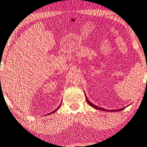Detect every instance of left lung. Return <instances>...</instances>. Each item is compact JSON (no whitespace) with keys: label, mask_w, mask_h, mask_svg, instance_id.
<instances>
[{"label":"left lung","mask_w":147,"mask_h":147,"mask_svg":"<svg viewBox=\"0 0 147 147\" xmlns=\"http://www.w3.org/2000/svg\"><path fill=\"white\" fill-rule=\"evenodd\" d=\"M85 96H86V100H87V102H88V104H89V105H90V106L91 107H94V109H98V110H101V111H109V112H115V111H123V109H125V108H126V107H125V108H122V109H119V110H108V111H107V110H105V109H102V108H101V107H96V105H94L93 104H92V103H91L90 102L89 100H88V98H87V96H86V94H85Z\"/></svg>","instance_id":"1"}]
</instances>
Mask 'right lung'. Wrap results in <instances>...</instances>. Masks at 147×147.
Segmentation results:
<instances>
[{
    "mask_svg": "<svg viewBox=\"0 0 147 147\" xmlns=\"http://www.w3.org/2000/svg\"><path fill=\"white\" fill-rule=\"evenodd\" d=\"M59 107H60V106H59V107H58V108H57V109H56V110H55V111H53V112H52V113H55L56 111H57V110H58V109H59ZM51 113H49V114H51Z\"/></svg>",
    "mask_w": 147,
    "mask_h": 147,
    "instance_id": "add662e5",
    "label": "right lung"
}]
</instances>
